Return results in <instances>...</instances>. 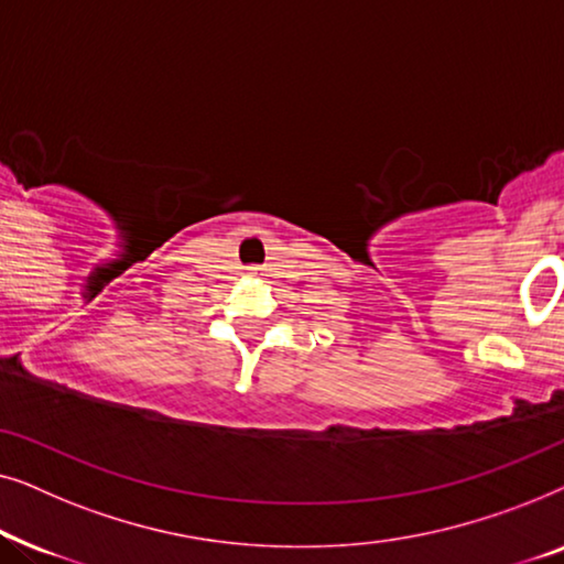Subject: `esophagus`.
I'll return each mask as SVG.
<instances>
[{"instance_id": "1", "label": "esophagus", "mask_w": 564, "mask_h": 564, "mask_svg": "<svg viewBox=\"0 0 564 564\" xmlns=\"http://www.w3.org/2000/svg\"><path fill=\"white\" fill-rule=\"evenodd\" d=\"M251 274H257V272H253V269H251Z\"/></svg>"}]
</instances>
